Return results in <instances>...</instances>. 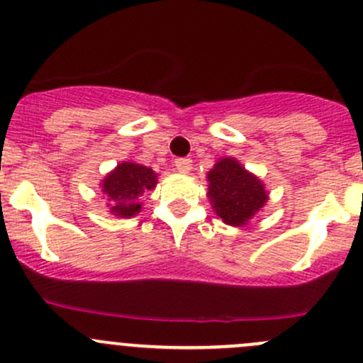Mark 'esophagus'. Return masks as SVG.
Instances as JSON below:
<instances>
[{"instance_id": "34e87169", "label": "esophagus", "mask_w": 363, "mask_h": 363, "mask_svg": "<svg viewBox=\"0 0 363 363\" xmlns=\"http://www.w3.org/2000/svg\"><path fill=\"white\" fill-rule=\"evenodd\" d=\"M175 168H177L181 174H189V172H191V160H189V158H177V160H175Z\"/></svg>"}]
</instances>
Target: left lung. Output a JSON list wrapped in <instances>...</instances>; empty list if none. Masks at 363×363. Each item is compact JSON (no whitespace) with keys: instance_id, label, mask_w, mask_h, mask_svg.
I'll return each instance as SVG.
<instances>
[{"instance_id":"obj_1","label":"left lung","mask_w":363,"mask_h":363,"mask_svg":"<svg viewBox=\"0 0 363 363\" xmlns=\"http://www.w3.org/2000/svg\"><path fill=\"white\" fill-rule=\"evenodd\" d=\"M207 199L225 225L242 228L269 202V191L262 179L226 156L207 172Z\"/></svg>"}]
</instances>
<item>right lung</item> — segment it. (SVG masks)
<instances>
[{
  "mask_svg": "<svg viewBox=\"0 0 363 363\" xmlns=\"http://www.w3.org/2000/svg\"><path fill=\"white\" fill-rule=\"evenodd\" d=\"M158 174L152 168L135 161H121L100 182L101 193L107 196L108 212L117 218H133L142 211L140 199L145 191L155 189Z\"/></svg>",
  "mask_w": 363,
  "mask_h": 363,
  "instance_id": "right-lung-1",
  "label": "right lung"
}]
</instances>
